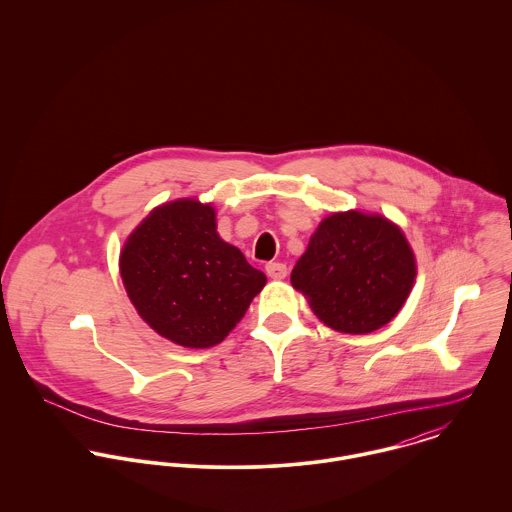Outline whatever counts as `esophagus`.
Segmentation results:
<instances>
[{"mask_svg":"<svg viewBox=\"0 0 512 512\" xmlns=\"http://www.w3.org/2000/svg\"><path fill=\"white\" fill-rule=\"evenodd\" d=\"M266 274L272 280H284L288 276V266L282 264V262H268L266 264Z\"/></svg>","mask_w":512,"mask_h":512,"instance_id":"34e87169","label":"esophagus"}]
</instances>
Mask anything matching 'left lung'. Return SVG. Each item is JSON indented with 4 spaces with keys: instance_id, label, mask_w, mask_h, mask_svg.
I'll return each mask as SVG.
<instances>
[{
    "instance_id": "1",
    "label": "left lung",
    "mask_w": 512,
    "mask_h": 512,
    "mask_svg": "<svg viewBox=\"0 0 512 512\" xmlns=\"http://www.w3.org/2000/svg\"><path fill=\"white\" fill-rule=\"evenodd\" d=\"M416 274V256L402 228L353 209L319 222L293 266L292 286L327 327L365 335L398 315Z\"/></svg>"
}]
</instances>
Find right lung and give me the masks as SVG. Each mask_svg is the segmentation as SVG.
<instances>
[{
	"label": "right lung",
	"instance_id": "add662e5",
	"mask_svg": "<svg viewBox=\"0 0 512 512\" xmlns=\"http://www.w3.org/2000/svg\"><path fill=\"white\" fill-rule=\"evenodd\" d=\"M120 276L147 325L187 349L219 345L266 286L220 238L215 207L197 199L155 207L126 238Z\"/></svg>",
	"mask_w": 512,
	"mask_h": 512
}]
</instances>
